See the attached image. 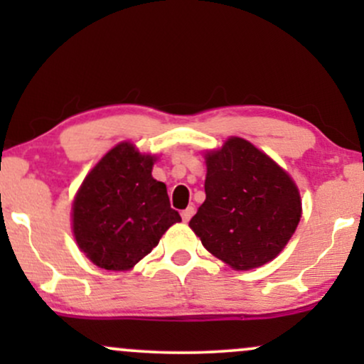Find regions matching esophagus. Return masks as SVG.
<instances>
[{
  "instance_id": "1",
  "label": "esophagus",
  "mask_w": 364,
  "mask_h": 364,
  "mask_svg": "<svg viewBox=\"0 0 364 364\" xmlns=\"http://www.w3.org/2000/svg\"><path fill=\"white\" fill-rule=\"evenodd\" d=\"M193 214H195V208H193V207H188V208H185V210L181 212L183 220H185V223H188V220H190L191 217H193Z\"/></svg>"
}]
</instances>
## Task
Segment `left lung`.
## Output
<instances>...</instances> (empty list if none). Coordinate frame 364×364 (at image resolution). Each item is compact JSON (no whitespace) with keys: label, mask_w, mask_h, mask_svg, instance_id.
I'll return each instance as SVG.
<instances>
[{"label":"left lung","mask_w":364,"mask_h":364,"mask_svg":"<svg viewBox=\"0 0 364 364\" xmlns=\"http://www.w3.org/2000/svg\"><path fill=\"white\" fill-rule=\"evenodd\" d=\"M205 196L190 228L208 252L236 270L277 257L301 217L289 174L237 136L207 154Z\"/></svg>","instance_id":"1"}]
</instances>
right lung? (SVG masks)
I'll list each match as a JSON object with an SVG mask.
<instances>
[{"instance_id":"right-lung-1","label":"right lung","mask_w":364,"mask_h":364,"mask_svg":"<svg viewBox=\"0 0 364 364\" xmlns=\"http://www.w3.org/2000/svg\"><path fill=\"white\" fill-rule=\"evenodd\" d=\"M152 166L154 157L124 141L101 159L78 190L75 240L101 269H132L181 220L164 183L152 178Z\"/></svg>"}]
</instances>
